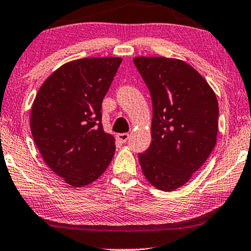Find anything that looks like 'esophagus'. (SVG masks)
I'll return each instance as SVG.
<instances>
[{
    "mask_svg": "<svg viewBox=\"0 0 251 251\" xmlns=\"http://www.w3.org/2000/svg\"><path fill=\"white\" fill-rule=\"evenodd\" d=\"M117 137H118V140L122 142V143H125V142H127V140L129 138V134L122 133V134H118Z\"/></svg>",
    "mask_w": 251,
    "mask_h": 251,
    "instance_id": "esophagus-1",
    "label": "esophagus"
}]
</instances>
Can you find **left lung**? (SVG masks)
<instances>
[{
    "label": "left lung",
    "mask_w": 251,
    "mask_h": 251,
    "mask_svg": "<svg viewBox=\"0 0 251 251\" xmlns=\"http://www.w3.org/2000/svg\"><path fill=\"white\" fill-rule=\"evenodd\" d=\"M152 99V142L138 154L145 178L171 192L203 166L216 143L218 99L194 67L175 58L133 59Z\"/></svg>",
    "instance_id": "left-lung-1"
}]
</instances>
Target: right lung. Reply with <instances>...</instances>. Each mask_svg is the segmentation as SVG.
<instances>
[{
    "mask_svg": "<svg viewBox=\"0 0 251 251\" xmlns=\"http://www.w3.org/2000/svg\"><path fill=\"white\" fill-rule=\"evenodd\" d=\"M119 57L81 58L47 77L32 103L30 128L44 161L65 182L82 187L101 176L115 138L103 132L101 103Z\"/></svg>",
    "mask_w": 251,
    "mask_h": 251,
    "instance_id": "right-lung-1",
    "label": "right lung"
}]
</instances>
